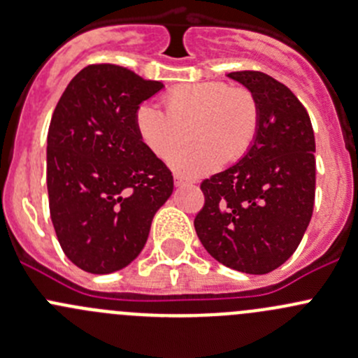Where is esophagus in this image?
<instances>
[{"mask_svg": "<svg viewBox=\"0 0 358 358\" xmlns=\"http://www.w3.org/2000/svg\"><path fill=\"white\" fill-rule=\"evenodd\" d=\"M190 180H187L185 176H182V175H175V185L176 187H182V185H190Z\"/></svg>", "mask_w": 358, "mask_h": 358, "instance_id": "1", "label": "esophagus"}]
</instances>
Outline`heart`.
I'll return each instance as SVG.
<instances>
[{
  "label": "heart",
  "mask_w": 358,
  "mask_h": 358,
  "mask_svg": "<svg viewBox=\"0 0 358 358\" xmlns=\"http://www.w3.org/2000/svg\"><path fill=\"white\" fill-rule=\"evenodd\" d=\"M166 112L154 103H140L133 115L138 140L159 159H166L182 143L190 121V145L176 150L169 166L180 175L211 173L222 162L241 161L251 149L259 128V107L246 88L222 81L185 83L162 96Z\"/></svg>",
  "instance_id": "obj_1"
}]
</instances>
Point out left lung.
Masks as SVG:
<instances>
[{
  "label": "left lung",
  "instance_id": "8db88e82",
  "mask_svg": "<svg viewBox=\"0 0 358 358\" xmlns=\"http://www.w3.org/2000/svg\"><path fill=\"white\" fill-rule=\"evenodd\" d=\"M255 95L259 128L237 164L201 183L194 227L206 251L229 268L263 275L291 258L315 201V136L303 103L259 71L230 72Z\"/></svg>",
  "mask_w": 358,
  "mask_h": 358
}]
</instances>
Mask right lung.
<instances>
[{
  "mask_svg": "<svg viewBox=\"0 0 358 358\" xmlns=\"http://www.w3.org/2000/svg\"><path fill=\"white\" fill-rule=\"evenodd\" d=\"M114 64L79 71L48 128L50 216L66 256L112 273L140 255L157 209L173 192L168 166L138 140L136 107L162 88Z\"/></svg>",
  "mask_w": 358,
  "mask_h": 358,
  "instance_id": "right-lung-1",
  "label": "right lung"
}]
</instances>
